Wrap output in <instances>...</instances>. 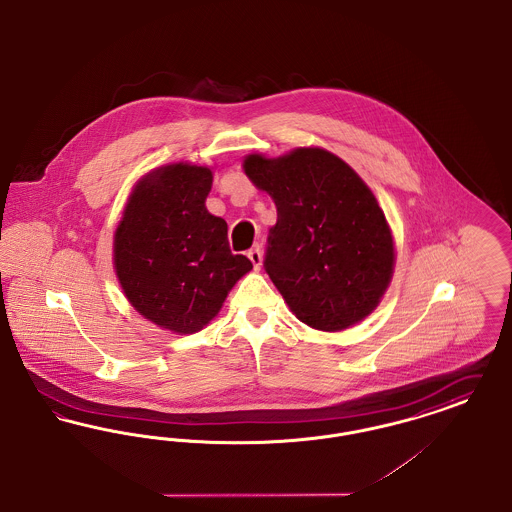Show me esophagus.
<instances>
[{
	"mask_svg": "<svg viewBox=\"0 0 512 512\" xmlns=\"http://www.w3.org/2000/svg\"><path fill=\"white\" fill-rule=\"evenodd\" d=\"M247 257H249V261L253 263V269H255V271H259V269H261V263H263V251H261V247H253V249H249Z\"/></svg>",
	"mask_w": 512,
	"mask_h": 512,
	"instance_id": "esophagus-1",
	"label": "esophagus"
}]
</instances>
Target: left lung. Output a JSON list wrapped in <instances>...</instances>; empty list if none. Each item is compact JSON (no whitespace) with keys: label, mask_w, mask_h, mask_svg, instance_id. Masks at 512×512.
Returning a JSON list of instances; mask_svg holds the SVG:
<instances>
[{"label":"left lung","mask_w":512,"mask_h":512,"mask_svg":"<svg viewBox=\"0 0 512 512\" xmlns=\"http://www.w3.org/2000/svg\"><path fill=\"white\" fill-rule=\"evenodd\" d=\"M243 170L276 205L265 271L301 323L344 331L389 288L394 243L385 212L360 176L325 149L249 154Z\"/></svg>","instance_id":"1"}]
</instances>
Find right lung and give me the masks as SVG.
Segmentation results:
<instances>
[{
    "label": "right lung",
    "instance_id": "1",
    "mask_svg": "<svg viewBox=\"0 0 512 512\" xmlns=\"http://www.w3.org/2000/svg\"><path fill=\"white\" fill-rule=\"evenodd\" d=\"M212 172L168 164L139 181L114 236V265L129 303L154 325L193 334L218 315L253 269L228 245V224L207 211Z\"/></svg>",
    "mask_w": 512,
    "mask_h": 512
}]
</instances>
